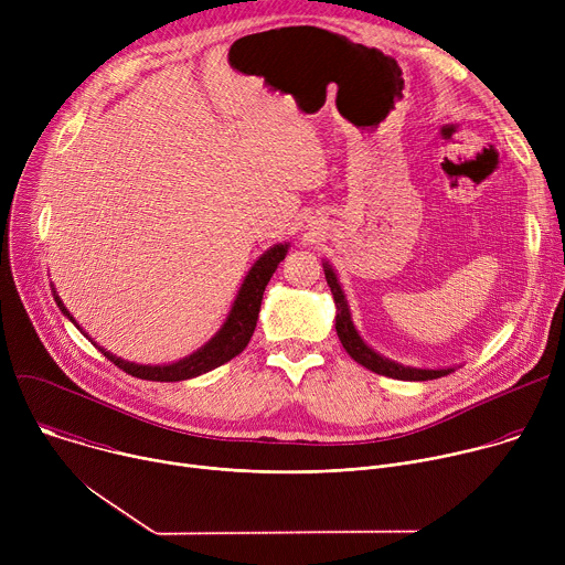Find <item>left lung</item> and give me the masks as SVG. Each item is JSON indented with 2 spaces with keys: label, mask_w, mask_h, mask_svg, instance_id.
<instances>
[{
  "label": "left lung",
  "mask_w": 565,
  "mask_h": 565,
  "mask_svg": "<svg viewBox=\"0 0 565 565\" xmlns=\"http://www.w3.org/2000/svg\"><path fill=\"white\" fill-rule=\"evenodd\" d=\"M324 273H327V281L331 286L335 306H338V317H335V331L338 338L342 342V347L347 349V353L362 366H366L373 373L386 375V377H395V380H409V382H425V380H436L443 375H449L451 369H420V366H407V364H397L380 353H375L355 331L353 319H351V310L344 297V290L335 277V273L329 268V264H324Z\"/></svg>",
  "instance_id": "left-lung-1"
}]
</instances>
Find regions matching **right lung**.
Segmentation results:
<instances>
[{"label":"right lung","mask_w":565,"mask_h":565,"mask_svg":"<svg viewBox=\"0 0 565 565\" xmlns=\"http://www.w3.org/2000/svg\"><path fill=\"white\" fill-rule=\"evenodd\" d=\"M286 253H288V244H279V246L270 248L264 257H259V262L253 266V270L248 273L244 284H241V290H238L225 321L221 324V329L203 347H199L183 360H177L170 364L142 366V364H131L120 358H114L107 351H103V353L107 355V360H111L125 373L140 377V380H151V382L190 380V377H196L201 373H207V371L230 362L232 358H236L248 347V342L255 333V327H257L264 290H266L273 273L277 270L279 262H284ZM55 301L62 308V312L73 321V317L66 312V308L62 306L57 295H55Z\"/></svg>","instance_id":"1"}]
</instances>
